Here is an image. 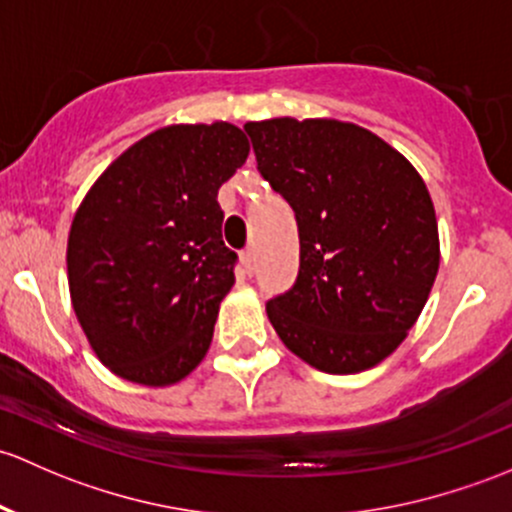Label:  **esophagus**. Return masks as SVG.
Returning <instances> with one entry per match:
<instances>
[{
    "mask_svg": "<svg viewBox=\"0 0 512 512\" xmlns=\"http://www.w3.org/2000/svg\"><path fill=\"white\" fill-rule=\"evenodd\" d=\"M240 260H242V267H245L247 274H255V267H257L255 247H247V250L240 255Z\"/></svg>",
    "mask_w": 512,
    "mask_h": 512,
    "instance_id": "esophagus-1",
    "label": "esophagus"
}]
</instances>
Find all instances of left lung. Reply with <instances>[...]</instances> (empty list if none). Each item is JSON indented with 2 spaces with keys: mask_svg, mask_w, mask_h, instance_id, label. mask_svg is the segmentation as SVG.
<instances>
[{
  "mask_svg": "<svg viewBox=\"0 0 512 512\" xmlns=\"http://www.w3.org/2000/svg\"><path fill=\"white\" fill-rule=\"evenodd\" d=\"M257 171L292 206L299 274L267 301L284 346L324 373L373 368L405 341L439 270L422 176L363 127L247 122Z\"/></svg>",
  "mask_w": 512,
  "mask_h": 512,
  "instance_id": "1",
  "label": "left lung"
}]
</instances>
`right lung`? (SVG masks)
Returning <instances> with one entry per match:
<instances>
[{"mask_svg": "<svg viewBox=\"0 0 512 512\" xmlns=\"http://www.w3.org/2000/svg\"><path fill=\"white\" fill-rule=\"evenodd\" d=\"M247 154L228 122L157 129L80 203L68 238L73 309L120 378L171 385L206 355L238 265L223 242L218 188Z\"/></svg>", "mask_w": 512, "mask_h": 512, "instance_id": "right-lung-1", "label": "right lung"}]
</instances>
